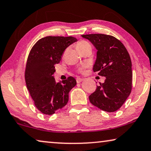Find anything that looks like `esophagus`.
<instances>
[{
    "label": "esophagus",
    "mask_w": 151,
    "mask_h": 151,
    "mask_svg": "<svg viewBox=\"0 0 151 151\" xmlns=\"http://www.w3.org/2000/svg\"><path fill=\"white\" fill-rule=\"evenodd\" d=\"M83 80H84V78H76V82H77V83L82 82Z\"/></svg>",
    "instance_id": "obj_1"
}]
</instances>
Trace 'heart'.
I'll return each mask as SVG.
<instances>
[{
	"label": "heart",
	"instance_id": "obj_1",
	"mask_svg": "<svg viewBox=\"0 0 151 151\" xmlns=\"http://www.w3.org/2000/svg\"><path fill=\"white\" fill-rule=\"evenodd\" d=\"M89 45H91L90 43H89L88 41H86L85 40L79 41L77 43H76V47H77V49L79 50V51L85 48V47L87 46H89ZM86 67V65H84V66L81 67L80 68H79V71H82L85 69V67Z\"/></svg>",
	"mask_w": 151,
	"mask_h": 151
}]
</instances>
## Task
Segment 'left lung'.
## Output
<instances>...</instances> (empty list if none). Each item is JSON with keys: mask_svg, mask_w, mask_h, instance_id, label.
Returning <instances> with one entry per match:
<instances>
[{"mask_svg": "<svg viewBox=\"0 0 151 151\" xmlns=\"http://www.w3.org/2000/svg\"><path fill=\"white\" fill-rule=\"evenodd\" d=\"M97 50L93 71L106 77L89 96L93 106L108 112L119 110L130 95L132 88V60L121 41L104 34L82 35Z\"/></svg>", "mask_w": 151, "mask_h": 151, "instance_id": "left-lung-1", "label": "left lung"}]
</instances>
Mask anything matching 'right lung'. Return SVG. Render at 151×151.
Returning a JSON list of instances; mask_svg holds the SVG:
<instances>
[{
    "instance_id": "1",
    "label": "right lung",
    "mask_w": 151,
    "mask_h": 151,
    "mask_svg": "<svg viewBox=\"0 0 151 151\" xmlns=\"http://www.w3.org/2000/svg\"><path fill=\"white\" fill-rule=\"evenodd\" d=\"M76 41L73 37L47 36L37 41L28 54L26 84L35 106L44 114H53L66 106L69 91L76 85L71 76L58 83L52 76L54 65L60 63L65 50Z\"/></svg>"
}]
</instances>
